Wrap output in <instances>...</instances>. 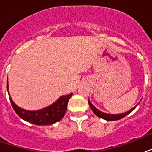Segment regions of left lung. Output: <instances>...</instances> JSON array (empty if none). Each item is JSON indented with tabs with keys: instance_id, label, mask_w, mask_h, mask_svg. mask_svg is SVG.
<instances>
[{
	"instance_id": "obj_1",
	"label": "left lung",
	"mask_w": 152,
	"mask_h": 152,
	"mask_svg": "<svg viewBox=\"0 0 152 152\" xmlns=\"http://www.w3.org/2000/svg\"><path fill=\"white\" fill-rule=\"evenodd\" d=\"M88 103H89V106H90L91 109L92 110V111L94 112L95 115L98 116L99 118H102L104 120H106V121H117V120H120L121 118H125V116H127L128 114L129 113H131L135 108H136V106L133 107L132 109H131L130 110L127 111V112H125V113H118V114H110V113H103V112H102L100 111L99 110H98L96 107H95L92 103H91V102L89 101L88 99Z\"/></svg>"
}]
</instances>
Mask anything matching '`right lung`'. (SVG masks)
<instances>
[{"mask_svg":"<svg viewBox=\"0 0 152 152\" xmlns=\"http://www.w3.org/2000/svg\"><path fill=\"white\" fill-rule=\"evenodd\" d=\"M7 90L8 92V83H7ZM72 93L69 95H63L55 102L51 104L50 106L35 111L27 110L19 107L16 104L14 103V102L11 99L10 95H9V99L15 112L23 120L36 125H46L54 124L63 118L67 110L69 100L72 97Z\"/></svg>","mask_w":152,"mask_h":152,"instance_id":"add662e5","label":"right lung"}]
</instances>
